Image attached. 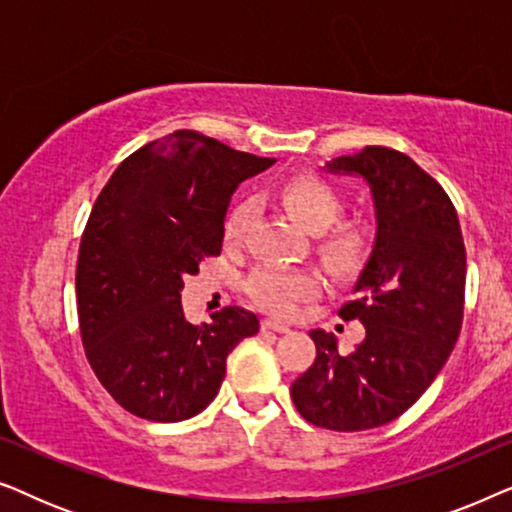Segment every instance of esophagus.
Returning a JSON list of instances; mask_svg holds the SVG:
<instances>
[{
    "label": "esophagus",
    "instance_id": "34e87169",
    "mask_svg": "<svg viewBox=\"0 0 512 512\" xmlns=\"http://www.w3.org/2000/svg\"><path fill=\"white\" fill-rule=\"evenodd\" d=\"M261 328L263 331H272V333H291V326L284 324V321H277V319H263Z\"/></svg>",
    "mask_w": 512,
    "mask_h": 512
}]
</instances>
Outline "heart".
Wrapping results in <instances>:
<instances>
[{
	"instance_id": "1",
	"label": "heart",
	"mask_w": 512,
	"mask_h": 512,
	"mask_svg": "<svg viewBox=\"0 0 512 512\" xmlns=\"http://www.w3.org/2000/svg\"><path fill=\"white\" fill-rule=\"evenodd\" d=\"M282 205L289 209L300 226L317 233V254L333 275H349L368 254V237L352 223H332L342 216V200L326 181L310 174H296L277 186ZM254 221V205L249 200L237 202L223 223L226 244H240ZM258 307L272 314H289L298 300L312 296L319 289V279L310 270L261 265L251 272L244 286Z\"/></svg>"
}]
</instances>
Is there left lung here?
<instances>
[{
  "label": "left lung",
  "instance_id": "8db88e82",
  "mask_svg": "<svg viewBox=\"0 0 512 512\" xmlns=\"http://www.w3.org/2000/svg\"><path fill=\"white\" fill-rule=\"evenodd\" d=\"M326 170L363 177L373 193V254L338 312L359 319L366 338L342 356L331 333L312 331L317 359L291 384V398L314 426L366 431L403 415L457 345L466 249L452 200L405 153L366 146Z\"/></svg>",
  "mask_w": 512,
  "mask_h": 512
}]
</instances>
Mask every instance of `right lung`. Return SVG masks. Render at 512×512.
<instances>
[{
    "label": "right lung",
    "instance_id": "add662e5",
    "mask_svg": "<svg viewBox=\"0 0 512 512\" xmlns=\"http://www.w3.org/2000/svg\"><path fill=\"white\" fill-rule=\"evenodd\" d=\"M275 158L177 130L123 160L97 195L76 263L83 349L97 380L132 415L181 422L214 401L235 345L258 333L254 312L184 317L181 289L221 254L240 181Z\"/></svg>",
    "mask_w": 512,
    "mask_h": 512
}]
</instances>
